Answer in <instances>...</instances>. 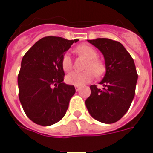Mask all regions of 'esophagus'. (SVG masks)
I'll return each mask as SVG.
<instances>
[{
	"mask_svg": "<svg viewBox=\"0 0 153 153\" xmlns=\"http://www.w3.org/2000/svg\"><path fill=\"white\" fill-rule=\"evenodd\" d=\"M75 89L76 91H79L80 90V87H79V86H75Z\"/></svg>",
	"mask_w": 153,
	"mask_h": 153,
	"instance_id": "1",
	"label": "esophagus"
}]
</instances>
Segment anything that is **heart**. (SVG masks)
Segmentation results:
<instances>
[{"mask_svg": "<svg viewBox=\"0 0 153 153\" xmlns=\"http://www.w3.org/2000/svg\"><path fill=\"white\" fill-rule=\"evenodd\" d=\"M76 52L78 55L84 56L88 62L86 64L84 72H72L65 76L66 83L71 85L81 86L87 84L94 79V76H101L105 71V67L102 62L98 59V52L96 50L89 45H79L76 48ZM62 68L65 72H69L73 67L71 58L69 54L63 55L61 62Z\"/></svg>", "mask_w": 153, "mask_h": 153, "instance_id": "heart-1", "label": "heart"}]
</instances>
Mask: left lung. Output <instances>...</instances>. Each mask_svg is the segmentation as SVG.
<instances>
[{"instance_id":"obj_1","label":"left lung","mask_w":153,"mask_h":153,"mask_svg":"<svg viewBox=\"0 0 153 153\" xmlns=\"http://www.w3.org/2000/svg\"><path fill=\"white\" fill-rule=\"evenodd\" d=\"M102 53L105 74L96 85L90 86L91 95L85 101L88 112L94 119L113 123L127 113L135 94L137 74L134 62L122 44L108 38L88 40Z\"/></svg>"}]
</instances>
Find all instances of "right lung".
Returning a JSON list of instances; mask_svg holds the SVG:
<instances>
[{"mask_svg":"<svg viewBox=\"0 0 153 153\" xmlns=\"http://www.w3.org/2000/svg\"><path fill=\"white\" fill-rule=\"evenodd\" d=\"M78 39L46 36L36 42L22 59L18 76L19 97L30 120L50 126L62 119L75 94L74 85L63 83L65 73L61 62Z\"/></svg>","mask_w":153,"mask_h":153,"instance_id":"obj_1","label":"right lung"}]
</instances>
